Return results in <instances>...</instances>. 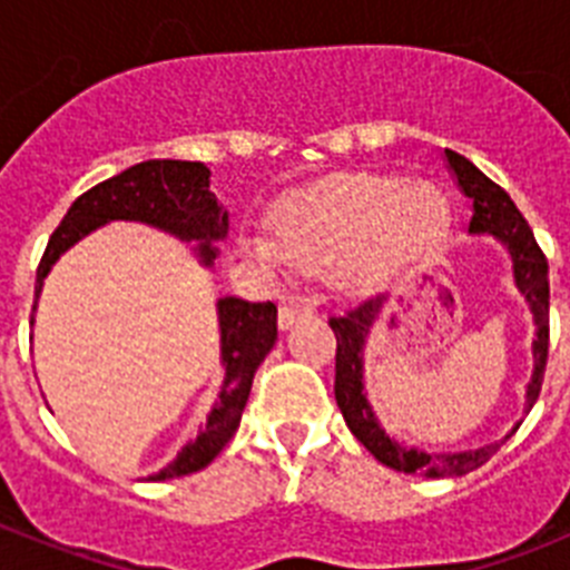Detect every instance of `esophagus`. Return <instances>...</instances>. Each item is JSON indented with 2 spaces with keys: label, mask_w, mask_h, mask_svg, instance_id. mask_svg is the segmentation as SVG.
<instances>
[{
  "label": "esophagus",
  "mask_w": 570,
  "mask_h": 570,
  "mask_svg": "<svg viewBox=\"0 0 570 570\" xmlns=\"http://www.w3.org/2000/svg\"><path fill=\"white\" fill-rule=\"evenodd\" d=\"M311 308H302V305H291V302H285V305H279V311H276V322H279V328H291L296 320H302V316H308Z\"/></svg>",
  "instance_id": "obj_1"
}]
</instances>
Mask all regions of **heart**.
<instances>
[{"instance_id":"1","label":"heart","mask_w":570,"mask_h":570,"mask_svg":"<svg viewBox=\"0 0 570 570\" xmlns=\"http://www.w3.org/2000/svg\"><path fill=\"white\" fill-rule=\"evenodd\" d=\"M451 210L431 185L387 176H331L282 196L269 236H245L242 248L262 268H334L347 294H371L420 262L445 236Z\"/></svg>"}]
</instances>
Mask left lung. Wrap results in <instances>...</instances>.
<instances>
[{"instance_id": "1", "label": "left lung", "mask_w": 570, "mask_h": 570, "mask_svg": "<svg viewBox=\"0 0 570 570\" xmlns=\"http://www.w3.org/2000/svg\"><path fill=\"white\" fill-rule=\"evenodd\" d=\"M445 165L454 176L456 188L468 196L471 203V223H468V234L471 236H491L508 250L511 259L513 285L525 296L528 311L533 320V342H531V380L525 385V407H533L537 396H540L542 376H546V360H548V262L546 254L540 250L537 239H533L531 228L511 203V196L491 183L485 174L473 163H468L465 156L454 154L445 148ZM387 299L376 296V299L365 302L356 311L345 316H334L331 328L336 334V382L334 394L336 405H340L342 416H345L351 434L362 442V445L382 462V465L394 468L402 473H420V476H462V473L480 468L482 462L491 460L505 440L520 428V422L502 436L500 442L491 445L473 448V451H456V454H428L422 448L402 445L400 440L387 434L382 428L380 416H376L374 405L367 400L365 391V347L367 336L374 334V325L380 322L382 311H385Z\"/></svg>"}]
</instances>
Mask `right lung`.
<instances>
[{
	"instance_id": "right-lung-1",
	"label": "right lung",
	"mask_w": 570,
	"mask_h": 570,
	"mask_svg": "<svg viewBox=\"0 0 570 570\" xmlns=\"http://www.w3.org/2000/svg\"><path fill=\"white\" fill-rule=\"evenodd\" d=\"M108 223H142L188 242L205 268L219 254V242L228 236V210L210 194V170L203 163L183 159H148L122 174L110 176L97 188L82 194L70 205L62 225L53 230L37 271V302L50 268L68 254L79 239ZM33 302V314H37ZM219 320V362L223 385L210 407L208 422L188 445L148 480L163 482L185 473L203 471L230 442L239 428L242 411L250 396L256 367L265 362L276 342L274 302H245L236 296L216 299ZM33 322V316H30Z\"/></svg>"
}]
</instances>
